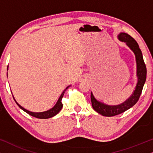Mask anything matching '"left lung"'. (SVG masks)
<instances>
[{
  "label": "left lung",
  "mask_w": 153,
  "mask_h": 153,
  "mask_svg": "<svg viewBox=\"0 0 153 153\" xmlns=\"http://www.w3.org/2000/svg\"><path fill=\"white\" fill-rule=\"evenodd\" d=\"M118 38L119 40L126 43L128 47L134 53L136 62H137V76L138 81L135 87V90L133 91V93L131 94L130 97L125 100L123 103L118 104V105H107V104L97 101L91 92V99L92 106L95 111L104 116L111 117L116 116V115L122 114L125 111L132 107L139 100L142 90H143L144 83H145L146 80L147 70H146V64L143 61L142 52L140 49L138 43L132 37H131L130 35L125 33H120L118 35Z\"/></svg>",
  "instance_id": "obj_1"
}]
</instances>
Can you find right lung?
Segmentation results:
<instances>
[{
	"mask_svg": "<svg viewBox=\"0 0 153 153\" xmlns=\"http://www.w3.org/2000/svg\"><path fill=\"white\" fill-rule=\"evenodd\" d=\"M8 68V67H7ZM70 85H69V86H68L64 90L63 92H62L61 95L60 96L59 99H58V102H56V104H55V106H53V108H51V109L48 110V111H44V112H39V113H36V112H32V111H30L27 110L26 109V108H24V107H22V106L20 105V104H19L17 103V102L16 101L15 99H14V96H13V98L14 100V101H15V102L16 103V104L19 106V108H22V109L23 111H24L25 112H26L27 114H28L29 115H30V116H32L33 117H35V118H40V119H47V118H52V117L55 116L56 114H58V113L60 112V111L62 109V104L61 102V100L62 99V97H63L64 95V93L65 92V91L69 87H70Z\"/></svg>",
	"mask_w": 153,
	"mask_h": 153,
	"instance_id": "1",
	"label": "right lung"
}]
</instances>
